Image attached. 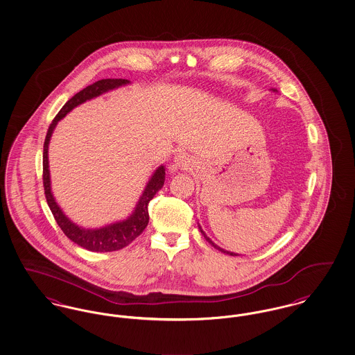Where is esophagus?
I'll return each instance as SVG.
<instances>
[{"mask_svg":"<svg viewBox=\"0 0 355 355\" xmlns=\"http://www.w3.org/2000/svg\"><path fill=\"white\" fill-rule=\"evenodd\" d=\"M173 163L176 164V167L179 168L187 169V167L191 166V159L184 155V153H178L175 157H173Z\"/></svg>","mask_w":355,"mask_h":355,"instance_id":"esophagus-1","label":"esophagus"}]
</instances>
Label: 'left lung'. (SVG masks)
<instances>
[{
	"label": "left lung",
	"mask_w": 355,
	"mask_h": 355,
	"mask_svg": "<svg viewBox=\"0 0 355 355\" xmlns=\"http://www.w3.org/2000/svg\"><path fill=\"white\" fill-rule=\"evenodd\" d=\"M271 91H274V92H278V91H277V89H271ZM198 225H199V230H200V232H202V235H203V236H205V241H207V242L209 243V244H211V245H214V247H215V248H216V250H219V251H222V252H224V254H228V255H232V257H238V254H235V252H231V251H227V250H224V248H222V247H219V245H218V244H215V243L212 242V241H211V239H209V238H208V236H207V235H205V231H203V230H202V227H200V224H198Z\"/></svg>",
	"instance_id": "obj_1"
}]
</instances>
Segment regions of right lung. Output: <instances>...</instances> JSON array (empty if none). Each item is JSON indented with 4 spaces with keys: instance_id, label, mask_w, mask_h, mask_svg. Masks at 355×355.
I'll list each match as a JSON object with an SVG mask.
<instances>
[{
    "instance_id": "1",
    "label": "right lung",
    "mask_w": 355,
    "mask_h": 355,
    "mask_svg": "<svg viewBox=\"0 0 355 355\" xmlns=\"http://www.w3.org/2000/svg\"><path fill=\"white\" fill-rule=\"evenodd\" d=\"M128 84H131V81L125 78H104V80L96 81L92 85H88L87 88L76 94L71 100L65 103V105L60 110V112L57 113L44 141L42 180H44V189H45V198H46L48 205L56 219L57 224L62 230V232L72 242L94 252H111V251L121 250L127 247L130 243L133 242L144 231V228L150 222L148 205L153 199V196L156 195V192L160 191L162 187L164 186L166 167L162 164L150 175L147 186L144 188L143 193L140 195L131 215L127 219L107 224L98 228H85L83 225H78L75 222H72L64 214L62 208L58 205L53 196L52 183H51V171H49V157H48L49 143L58 121L62 120L72 110H75L76 107L81 105L85 101L92 100L94 97H98L101 94H107L110 91L117 89Z\"/></svg>"
}]
</instances>
